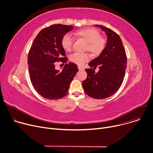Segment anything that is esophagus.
Returning a JSON list of instances; mask_svg holds the SVG:
<instances>
[{
  "label": "esophagus",
  "instance_id": "1",
  "mask_svg": "<svg viewBox=\"0 0 153 153\" xmlns=\"http://www.w3.org/2000/svg\"><path fill=\"white\" fill-rule=\"evenodd\" d=\"M78 68H79V70L80 71H82V70H84V69H83L82 67H80V66H78Z\"/></svg>",
  "mask_w": 153,
  "mask_h": 153
}]
</instances>
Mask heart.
Wrapping results in <instances>:
<instances>
[{"instance_id":"heart-1","label":"heart","mask_w":153,"mask_h":153,"mask_svg":"<svg viewBox=\"0 0 153 153\" xmlns=\"http://www.w3.org/2000/svg\"><path fill=\"white\" fill-rule=\"evenodd\" d=\"M74 34L80 39L87 42L86 50L89 51L94 56H99L104 50L106 45V40L103 38L100 32L94 28H87L77 30ZM74 37L69 33L65 34L61 39V46L67 52H70L73 48ZM70 60L79 65H82L90 59V56L88 53H76L70 57Z\"/></svg>"}]
</instances>
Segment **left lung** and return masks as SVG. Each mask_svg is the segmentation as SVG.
Listing matches in <instances>:
<instances>
[{
  "mask_svg": "<svg viewBox=\"0 0 153 153\" xmlns=\"http://www.w3.org/2000/svg\"><path fill=\"white\" fill-rule=\"evenodd\" d=\"M95 26L105 32L107 43L102 54L89 63L91 68L85 69L87 77L83 81L82 86L90 97L103 99L113 96L121 86L125 74L127 57L122 41L116 33L102 25ZM97 66L100 71L95 73L94 69Z\"/></svg>",
  "mask_w": 153,
  "mask_h": 153,
  "instance_id": "1",
  "label": "left lung"
}]
</instances>
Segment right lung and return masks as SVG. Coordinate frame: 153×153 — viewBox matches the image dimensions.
I'll return each mask as SVG.
<instances>
[{
  "label": "right lung",
  "mask_w": 153,
  "mask_h": 153,
  "mask_svg": "<svg viewBox=\"0 0 153 153\" xmlns=\"http://www.w3.org/2000/svg\"><path fill=\"white\" fill-rule=\"evenodd\" d=\"M73 27L54 24L42 29L34 39L28 55L31 82L43 97L57 100L66 96L70 85L79 71L77 65L66 63L62 71L55 69L56 62L66 63L65 50L61 46L63 35Z\"/></svg>",
  "instance_id": "right-lung-1"
}]
</instances>
